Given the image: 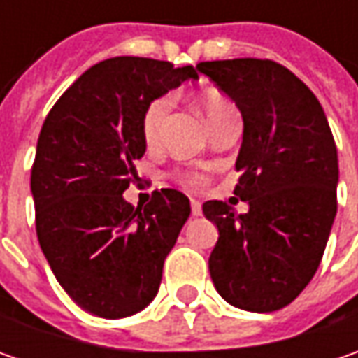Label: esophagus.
Returning <instances> with one entry per match:
<instances>
[{
	"mask_svg": "<svg viewBox=\"0 0 358 358\" xmlns=\"http://www.w3.org/2000/svg\"><path fill=\"white\" fill-rule=\"evenodd\" d=\"M191 213L195 215V217H199V215H201V203H199V201L191 199Z\"/></svg>",
	"mask_w": 358,
	"mask_h": 358,
	"instance_id": "esophagus-1",
	"label": "esophagus"
}]
</instances>
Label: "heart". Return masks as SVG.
<instances>
[{"label":"heart","mask_w":358,"mask_h":358,"mask_svg":"<svg viewBox=\"0 0 358 358\" xmlns=\"http://www.w3.org/2000/svg\"><path fill=\"white\" fill-rule=\"evenodd\" d=\"M197 105H199L201 113L205 115L209 125H211L213 121H217L221 115H225V113L235 109V105L231 103L225 95H221V93H217V91H207V93H203L199 97V101H197ZM169 109H171V97H169V95L159 97V99H155L153 103L145 109L143 137L147 143H155L159 139ZM187 181H189V183H199V177H189Z\"/></svg>","instance_id":"heart-1"}]
</instances>
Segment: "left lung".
Listing matches in <instances>:
<instances>
[{
    "instance_id": "1",
    "label": "left lung",
    "mask_w": 358,
    "mask_h": 358,
    "mask_svg": "<svg viewBox=\"0 0 358 358\" xmlns=\"http://www.w3.org/2000/svg\"><path fill=\"white\" fill-rule=\"evenodd\" d=\"M235 101L243 143L235 195L203 203L219 231L209 257L217 293L229 305L273 313L293 303L323 259L337 215V145L315 93L271 59H223L197 65Z\"/></svg>"
}]
</instances>
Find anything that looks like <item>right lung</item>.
<instances>
[{"mask_svg": "<svg viewBox=\"0 0 358 358\" xmlns=\"http://www.w3.org/2000/svg\"><path fill=\"white\" fill-rule=\"evenodd\" d=\"M189 79H199L193 65L111 57L79 77L43 121L31 167L37 239L65 293L91 315L143 310L191 215L177 189L155 191L137 209L123 199L147 149L145 109Z\"/></svg>", "mask_w": 358, "mask_h": 358, "instance_id": "1", "label": "right lung"}]
</instances>
